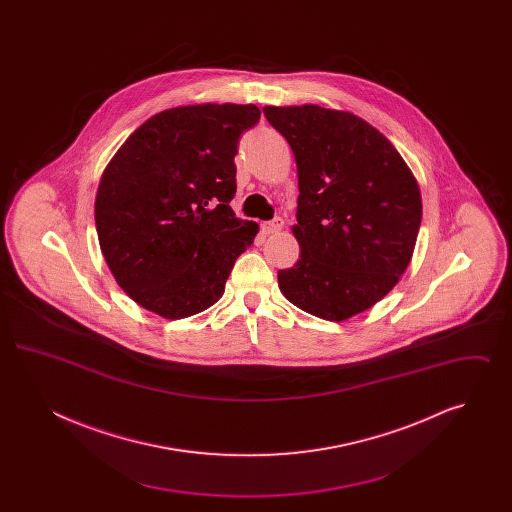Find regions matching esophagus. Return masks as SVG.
Wrapping results in <instances>:
<instances>
[{"label":"esophagus","mask_w":512,"mask_h":512,"mask_svg":"<svg viewBox=\"0 0 512 512\" xmlns=\"http://www.w3.org/2000/svg\"><path fill=\"white\" fill-rule=\"evenodd\" d=\"M282 226H284V220L280 219V217H274L272 220H268V222H263V232L265 234H276V232H280L282 230Z\"/></svg>","instance_id":"esophagus-1"}]
</instances>
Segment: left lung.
Instances as JSON below:
<instances>
[{"instance_id": "8db88e82", "label": "left lung", "mask_w": 512, "mask_h": 512, "mask_svg": "<svg viewBox=\"0 0 512 512\" xmlns=\"http://www.w3.org/2000/svg\"><path fill=\"white\" fill-rule=\"evenodd\" d=\"M297 163L293 234L301 247L278 270L280 292L324 320L370 309L409 267L422 219L413 172L368 122L318 105L265 107Z\"/></svg>"}]
</instances>
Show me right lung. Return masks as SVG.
Here are the masks:
<instances>
[{
  "instance_id": "right-lung-1",
  "label": "right lung",
  "mask_w": 512,
  "mask_h": 512,
  "mask_svg": "<svg viewBox=\"0 0 512 512\" xmlns=\"http://www.w3.org/2000/svg\"><path fill=\"white\" fill-rule=\"evenodd\" d=\"M257 105L174 107L134 130L101 176L96 228L115 280L138 305L186 318L215 305L259 226L238 219L234 155Z\"/></svg>"
}]
</instances>
